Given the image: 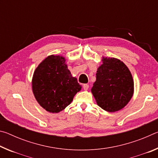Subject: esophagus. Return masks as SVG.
I'll return each instance as SVG.
<instances>
[{"mask_svg": "<svg viewBox=\"0 0 158 158\" xmlns=\"http://www.w3.org/2000/svg\"><path fill=\"white\" fill-rule=\"evenodd\" d=\"M89 84H84L83 85V89H84L85 90H87L88 89H89Z\"/></svg>", "mask_w": 158, "mask_h": 158, "instance_id": "34e87169", "label": "esophagus"}]
</instances>
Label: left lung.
Returning <instances> with one entry per match:
<instances>
[{
  "mask_svg": "<svg viewBox=\"0 0 158 158\" xmlns=\"http://www.w3.org/2000/svg\"><path fill=\"white\" fill-rule=\"evenodd\" d=\"M91 92L98 105L104 110L115 112L123 109L134 92V81L129 69L117 58L103 57Z\"/></svg>",
  "mask_w": 158,
  "mask_h": 158,
  "instance_id": "left-lung-1",
  "label": "left lung"
}]
</instances>
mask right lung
<instances>
[{
    "mask_svg": "<svg viewBox=\"0 0 158 158\" xmlns=\"http://www.w3.org/2000/svg\"><path fill=\"white\" fill-rule=\"evenodd\" d=\"M32 89L41 106L51 113H58L72 102L81 85L72 77L65 58L51 55L35 70Z\"/></svg>",
    "mask_w": 158,
    "mask_h": 158,
    "instance_id": "right-lung-1",
    "label": "right lung"
}]
</instances>
